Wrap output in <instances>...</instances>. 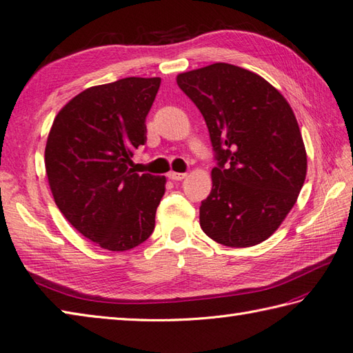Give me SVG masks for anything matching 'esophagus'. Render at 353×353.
Returning a JSON list of instances; mask_svg holds the SVG:
<instances>
[{
	"label": "esophagus",
	"mask_w": 353,
	"mask_h": 353,
	"mask_svg": "<svg viewBox=\"0 0 353 353\" xmlns=\"http://www.w3.org/2000/svg\"><path fill=\"white\" fill-rule=\"evenodd\" d=\"M168 177L171 181H182V179L186 177V172H174V171H170L168 172Z\"/></svg>",
	"instance_id": "1"
}]
</instances>
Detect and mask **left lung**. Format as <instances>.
Instances as JSON below:
<instances>
[{"label": "left lung", "mask_w": 353, "mask_h": 353, "mask_svg": "<svg viewBox=\"0 0 353 353\" xmlns=\"http://www.w3.org/2000/svg\"><path fill=\"white\" fill-rule=\"evenodd\" d=\"M176 81L202 113L217 159L200 228L230 248L261 243L279 230L306 179V148L291 105L261 76L226 62Z\"/></svg>", "instance_id": "left-lung-1"}]
</instances>
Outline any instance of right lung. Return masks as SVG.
I'll return each mask as SVG.
<instances>
[{"mask_svg":"<svg viewBox=\"0 0 353 353\" xmlns=\"http://www.w3.org/2000/svg\"><path fill=\"white\" fill-rule=\"evenodd\" d=\"M161 78H123L90 87L54 117L46 172L54 203L76 231L108 251L139 246L154 230L165 176L137 174L133 151Z\"/></svg>","mask_w":353,"mask_h":353,"instance_id":"1","label":"right lung"}]
</instances>
